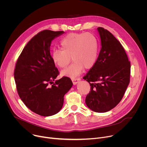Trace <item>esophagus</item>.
<instances>
[{"instance_id":"esophagus-1","label":"esophagus","mask_w":147,"mask_h":147,"mask_svg":"<svg viewBox=\"0 0 147 147\" xmlns=\"http://www.w3.org/2000/svg\"><path fill=\"white\" fill-rule=\"evenodd\" d=\"M80 80H81L80 78H74V79H72V81L74 85H76Z\"/></svg>"}]
</instances>
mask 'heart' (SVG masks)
<instances>
[{
	"instance_id": "1",
	"label": "heart",
	"mask_w": 147,
	"mask_h": 147,
	"mask_svg": "<svg viewBox=\"0 0 147 147\" xmlns=\"http://www.w3.org/2000/svg\"><path fill=\"white\" fill-rule=\"evenodd\" d=\"M61 49H54L51 53L53 63L63 69L61 75L74 78L84 69H91L95 65L98 53V42L91 33H71L60 42Z\"/></svg>"
}]
</instances>
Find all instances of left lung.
Listing matches in <instances>:
<instances>
[{"instance_id":"1","label":"left lung","mask_w":147,"mask_h":147,"mask_svg":"<svg viewBox=\"0 0 147 147\" xmlns=\"http://www.w3.org/2000/svg\"><path fill=\"white\" fill-rule=\"evenodd\" d=\"M101 49L92 67L84 76L91 86L85 102L96 112H105L121 100L130 81L131 63L121 43L108 30L97 28Z\"/></svg>"}]
</instances>
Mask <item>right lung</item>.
Returning a JSON list of instances; mask_svg holds the SVG:
<instances>
[{
	"label": "right lung",
	"mask_w": 147,
	"mask_h": 147,
	"mask_svg": "<svg viewBox=\"0 0 147 147\" xmlns=\"http://www.w3.org/2000/svg\"><path fill=\"white\" fill-rule=\"evenodd\" d=\"M63 31L44 30L26 44L17 60L14 78L18 95L32 112L49 117L62 108L64 95L72 86V82L63 76L53 82L59 74L50 53L53 39Z\"/></svg>",
	"instance_id": "right-lung-1"
}]
</instances>
